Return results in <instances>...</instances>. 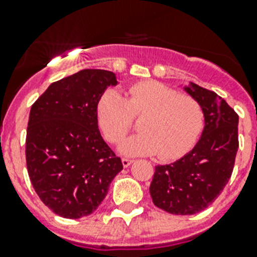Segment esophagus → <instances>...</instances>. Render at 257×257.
Instances as JSON below:
<instances>
[{"instance_id":"obj_1","label":"esophagus","mask_w":257,"mask_h":257,"mask_svg":"<svg viewBox=\"0 0 257 257\" xmlns=\"http://www.w3.org/2000/svg\"><path fill=\"white\" fill-rule=\"evenodd\" d=\"M121 162H122V166H124V168H128L129 165L132 164V160H129V158H122L121 160Z\"/></svg>"}]
</instances>
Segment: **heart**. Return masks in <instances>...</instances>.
I'll return each mask as SVG.
<instances>
[{
    "mask_svg": "<svg viewBox=\"0 0 257 257\" xmlns=\"http://www.w3.org/2000/svg\"><path fill=\"white\" fill-rule=\"evenodd\" d=\"M96 117L105 139L120 143L140 121L137 135L120 145L126 156H154L162 161L183 157L194 147L204 124L203 108L193 96L154 80L137 81L126 96L105 89L96 103Z\"/></svg>",
    "mask_w": 257,
    "mask_h": 257,
    "instance_id": "b5f03b06",
    "label": "heart"
}]
</instances>
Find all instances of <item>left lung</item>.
I'll return each mask as SVG.
<instances>
[{
    "instance_id": "8db88e82",
    "label": "left lung",
    "mask_w": 257,
    "mask_h": 257,
    "mask_svg": "<svg viewBox=\"0 0 257 257\" xmlns=\"http://www.w3.org/2000/svg\"><path fill=\"white\" fill-rule=\"evenodd\" d=\"M185 89L203 108V133L181 160L156 166L149 189L153 203L174 215H193L215 201L231 178L239 148V116L226 100L197 84Z\"/></svg>"
}]
</instances>
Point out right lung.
I'll return each mask as SVG.
<instances>
[{"label": "right lung", "mask_w": 257, "mask_h": 257, "mask_svg": "<svg viewBox=\"0 0 257 257\" xmlns=\"http://www.w3.org/2000/svg\"><path fill=\"white\" fill-rule=\"evenodd\" d=\"M116 84L110 71L81 70L54 81L31 105L27 173L41 201L63 218L92 214L122 170L96 117L99 96Z\"/></svg>", "instance_id": "add662e5"}]
</instances>
